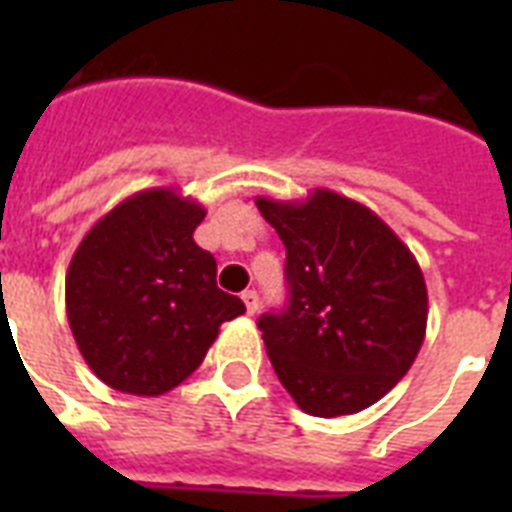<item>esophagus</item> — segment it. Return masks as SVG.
<instances>
[{
    "mask_svg": "<svg viewBox=\"0 0 512 512\" xmlns=\"http://www.w3.org/2000/svg\"><path fill=\"white\" fill-rule=\"evenodd\" d=\"M241 300H244V305H247L249 316H255V313L260 311V297H257L255 289H247V292L241 295Z\"/></svg>",
    "mask_w": 512,
    "mask_h": 512,
    "instance_id": "1",
    "label": "esophagus"
}]
</instances>
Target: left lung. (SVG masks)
Instances as JSON below:
<instances>
[{
    "mask_svg": "<svg viewBox=\"0 0 512 512\" xmlns=\"http://www.w3.org/2000/svg\"><path fill=\"white\" fill-rule=\"evenodd\" d=\"M287 247L289 300L257 321L276 377L313 417L380 401L420 353L428 289L414 255L372 209L316 188L255 199Z\"/></svg>",
    "mask_w": 512,
    "mask_h": 512,
    "instance_id": "obj_1",
    "label": "left lung"
}]
</instances>
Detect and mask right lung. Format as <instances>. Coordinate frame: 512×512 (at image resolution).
<instances>
[{
    "instance_id": "1",
    "label": "right lung",
    "mask_w": 512,
    "mask_h": 512,
    "mask_svg": "<svg viewBox=\"0 0 512 512\" xmlns=\"http://www.w3.org/2000/svg\"><path fill=\"white\" fill-rule=\"evenodd\" d=\"M207 209L175 188L132 193L92 225L66 273V313L108 388L162 396L199 369L220 324L247 311L217 289L215 257L193 241Z\"/></svg>"
}]
</instances>
